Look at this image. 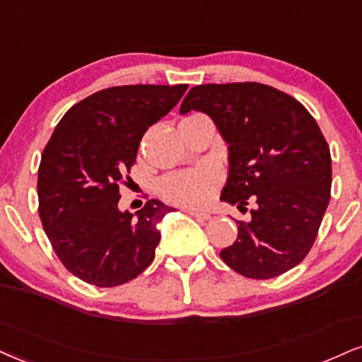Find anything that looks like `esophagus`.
<instances>
[{
	"mask_svg": "<svg viewBox=\"0 0 362 362\" xmlns=\"http://www.w3.org/2000/svg\"><path fill=\"white\" fill-rule=\"evenodd\" d=\"M185 212H189L190 216L197 217V219H204V221H209V219H211V214H209V212L195 211V209H185Z\"/></svg>",
	"mask_w": 362,
	"mask_h": 362,
	"instance_id": "34e87169",
	"label": "esophagus"
}]
</instances>
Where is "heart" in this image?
Segmentation results:
<instances>
[{
    "mask_svg": "<svg viewBox=\"0 0 362 362\" xmlns=\"http://www.w3.org/2000/svg\"><path fill=\"white\" fill-rule=\"evenodd\" d=\"M219 184L221 170L214 163H204L163 177L158 182V192L165 200L177 206L200 207L211 202Z\"/></svg>",
    "mask_w": 362,
    "mask_h": 362,
    "instance_id": "1",
    "label": "heart"
}]
</instances>
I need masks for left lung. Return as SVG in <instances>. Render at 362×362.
Returning a JSON list of instances; mask_svg holds the SVG:
<instances>
[{"label": "left lung", "mask_w": 362, "mask_h": 362, "mask_svg": "<svg viewBox=\"0 0 362 362\" xmlns=\"http://www.w3.org/2000/svg\"><path fill=\"white\" fill-rule=\"evenodd\" d=\"M202 111L228 143L229 175L221 200L251 219L221 259L239 275H283L310 251L330 200L332 160L319 124L302 103L258 82L195 86L180 112Z\"/></svg>", "instance_id": "8db88e82"}]
</instances>
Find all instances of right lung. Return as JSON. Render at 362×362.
<instances>
[{
  "label": "right lung",
  "instance_id": "right-lung-1",
  "mask_svg": "<svg viewBox=\"0 0 362 362\" xmlns=\"http://www.w3.org/2000/svg\"><path fill=\"white\" fill-rule=\"evenodd\" d=\"M187 90L177 86H117L65 112L43 148L38 214L52 247L74 276L117 286L145 272L160 243L156 224L172 207L151 199L133 217L121 212L119 185L151 124Z\"/></svg>",
  "mask_w": 362,
  "mask_h": 362
}]
</instances>
